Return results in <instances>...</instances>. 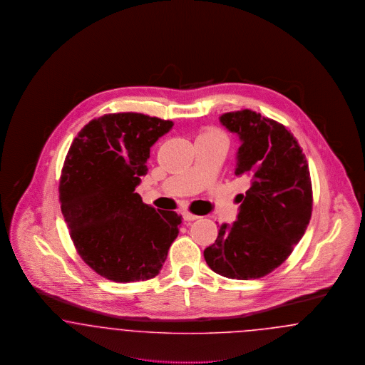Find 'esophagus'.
Segmentation results:
<instances>
[{
	"label": "esophagus",
	"instance_id": "34e87169",
	"mask_svg": "<svg viewBox=\"0 0 365 365\" xmlns=\"http://www.w3.org/2000/svg\"><path fill=\"white\" fill-rule=\"evenodd\" d=\"M182 216H183V220H186V222H194V220H197V219H198V216L192 215L190 212H183V213H182Z\"/></svg>",
	"mask_w": 365,
	"mask_h": 365
}]
</instances>
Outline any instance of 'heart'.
Returning a JSON list of instances; mask_svg holds the SVG:
<instances>
[{
	"label": "heart",
	"mask_w": 365,
	"mask_h": 365,
	"mask_svg": "<svg viewBox=\"0 0 365 365\" xmlns=\"http://www.w3.org/2000/svg\"><path fill=\"white\" fill-rule=\"evenodd\" d=\"M200 138L219 139V140H223V142H226L225 135H223L222 133L216 131V130H207V131H204V133L200 135Z\"/></svg>",
	"instance_id": "heart-1"
}]
</instances>
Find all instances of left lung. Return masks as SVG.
Here are the masks:
<instances>
[{
  "label": "left lung",
  "instance_id": "8db88e82",
  "mask_svg": "<svg viewBox=\"0 0 365 365\" xmlns=\"http://www.w3.org/2000/svg\"><path fill=\"white\" fill-rule=\"evenodd\" d=\"M241 140L235 175L250 187L237 198V220L223 223L204 250L209 268L230 279H259L286 260L312 215V183L305 155L280 123L250 109L219 118Z\"/></svg>",
  "mask_w": 365,
  "mask_h": 365
}]
</instances>
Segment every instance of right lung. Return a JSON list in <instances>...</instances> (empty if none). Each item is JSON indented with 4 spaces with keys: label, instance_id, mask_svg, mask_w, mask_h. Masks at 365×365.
<instances>
[{
    "label": "right lung",
    "instance_id": "1",
    "mask_svg": "<svg viewBox=\"0 0 365 365\" xmlns=\"http://www.w3.org/2000/svg\"><path fill=\"white\" fill-rule=\"evenodd\" d=\"M173 125L142 113L104 115L71 145L58 189L61 212L79 256L103 278H155L179 234L182 216L143 204L135 192L150 148Z\"/></svg>",
    "mask_w": 365,
    "mask_h": 365
}]
</instances>
